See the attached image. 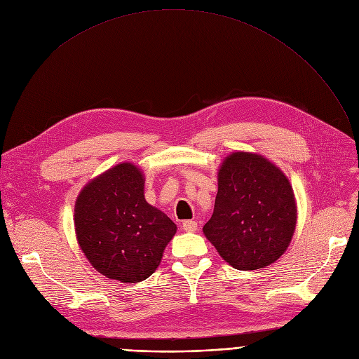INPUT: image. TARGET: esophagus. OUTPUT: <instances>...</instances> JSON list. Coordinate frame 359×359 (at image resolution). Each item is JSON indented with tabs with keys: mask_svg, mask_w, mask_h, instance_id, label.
<instances>
[{
	"mask_svg": "<svg viewBox=\"0 0 359 359\" xmlns=\"http://www.w3.org/2000/svg\"><path fill=\"white\" fill-rule=\"evenodd\" d=\"M181 228L185 232H194V231H197V222L196 220H184Z\"/></svg>",
	"mask_w": 359,
	"mask_h": 359,
	"instance_id": "obj_1",
	"label": "esophagus"
}]
</instances>
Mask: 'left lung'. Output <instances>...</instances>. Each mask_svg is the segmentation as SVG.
<instances>
[{
	"mask_svg": "<svg viewBox=\"0 0 359 359\" xmlns=\"http://www.w3.org/2000/svg\"><path fill=\"white\" fill-rule=\"evenodd\" d=\"M217 180L215 210L204 235L233 269L257 270L275 263L297 224L287 178L267 159L236 151L222 163Z\"/></svg>",
	"mask_w": 359,
	"mask_h": 359,
	"instance_id": "left-lung-1",
	"label": "left lung"
}]
</instances>
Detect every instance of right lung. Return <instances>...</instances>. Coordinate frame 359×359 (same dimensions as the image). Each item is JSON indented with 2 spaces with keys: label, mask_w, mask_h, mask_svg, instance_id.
<instances>
[{
  "label": "right lung",
  "mask_w": 359,
  "mask_h": 359,
  "mask_svg": "<svg viewBox=\"0 0 359 359\" xmlns=\"http://www.w3.org/2000/svg\"><path fill=\"white\" fill-rule=\"evenodd\" d=\"M144 180L119 163L84 187L74 209L79 244L90 264L109 279H147L162 260L177 225L144 200Z\"/></svg>",
  "instance_id": "1"
}]
</instances>
